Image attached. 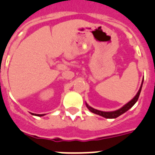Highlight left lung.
<instances>
[{
    "label": "left lung",
    "instance_id": "obj_1",
    "mask_svg": "<svg viewBox=\"0 0 155 155\" xmlns=\"http://www.w3.org/2000/svg\"><path fill=\"white\" fill-rule=\"evenodd\" d=\"M143 82H142L141 87H140L139 92H138L137 94L135 95V97L133 98L131 101H129L128 103L126 104L124 107H122V108H120V109L116 110V111H113V112H103V111H99V110L94 109V108H91V107L88 105L87 104H86L87 108H89V111H90L91 112H93V113H95V114L97 115L101 116H103V117H104V118H107V119H115L116 118V117H118V116H120V115L124 114V112H126L127 110L130 109V108H131V107H132L135 103H136V101H137L138 99H139V95H140V92H141L142 86H143Z\"/></svg>",
    "mask_w": 155,
    "mask_h": 155
}]
</instances>
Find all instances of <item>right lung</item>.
Instances as JSON below:
<instances>
[{
  "mask_svg": "<svg viewBox=\"0 0 155 155\" xmlns=\"http://www.w3.org/2000/svg\"><path fill=\"white\" fill-rule=\"evenodd\" d=\"M32 115H35V116H44V114H42V115H40V114H32Z\"/></svg>",
  "mask_w": 155,
  "mask_h": 155,
  "instance_id": "right-lung-1",
  "label": "right lung"
}]
</instances>
